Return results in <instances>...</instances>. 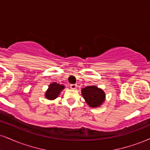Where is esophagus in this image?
Segmentation results:
<instances>
[{
  "mask_svg": "<svg viewBox=\"0 0 150 150\" xmlns=\"http://www.w3.org/2000/svg\"><path fill=\"white\" fill-rule=\"evenodd\" d=\"M70 86L72 89H75L77 88V84H71L70 85Z\"/></svg>",
  "mask_w": 150,
  "mask_h": 150,
  "instance_id": "34e87169",
  "label": "esophagus"
}]
</instances>
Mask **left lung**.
<instances>
[{
	"instance_id": "8db88e82",
	"label": "left lung",
	"mask_w": 150,
	"mask_h": 150,
	"mask_svg": "<svg viewBox=\"0 0 150 150\" xmlns=\"http://www.w3.org/2000/svg\"><path fill=\"white\" fill-rule=\"evenodd\" d=\"M83 98L89 106L98 107L105 100V93L101 89L96 86H88L82 89Z\"/></svg>"
}]
</instances>
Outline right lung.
Wrapping results in <instances>:
<instances>
[{"mask_svg": "<svg viewBox=\"0 0 150 150\" xmlns=\"http://www.w3.org/2000/svg\"><path fill=\"white\" fill-rule=\"evenodd\" d=\"M63 89H64V85H61V84H57V82H53L49 86V89L45 93L46 98L50 100L55 99Z\"/></svg>", "mask_w": 150, "mask_h": 150, "instance_id": "1", "label": "right lung"}]
</instances>
